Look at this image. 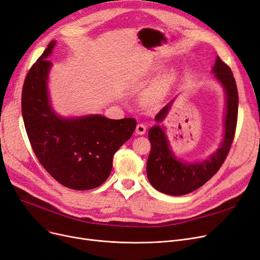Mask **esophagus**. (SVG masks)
Segmentation results:
<instances>
[{"label":"esophagus","instance_id":"obj_1","mask_svg":"<svg viewBox=\"0 0 260 260\" xmlns=\"http://www.w3.org/2000/svg\"><path fill=\"white\" fill-rule=\"evenodd\" d=\"M146 131H147V127H146L145 124H142V123L137 124L136 134H138V135H143V134L146 133Z\"/></svg>","mask_w":260,"mask_h":260}]
</instances>
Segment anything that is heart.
<instances>
[{
	"mask_svg": "<svg viewBox=\"0 0 260 260\" xmlns=\"http://www.w3.org/2000/svg\"><path fill=\"white\" fill-rule=\"evenodd\" d=\"M170 83V77L164 76L162 78H159L157 81L153 83L149 90L146 93V101L149 104H155L159 102L162 96H164L168 90V86Z\"/></svg>",
	"mask_w": 260,
	"mask_h": 260,
	"instance_id": "heart-1",
	"label": "heart"
}]
</instances>
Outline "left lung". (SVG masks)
Instances as JSON below:
<instances>
[{
	"instance_id": "obj_1",
	"label": "left lung",
	"mask_w": 260,
	"mask_h": 260,
	"mask_svg": "<svg viewBox=\"0 0 260 260\" xmlns=\"http://www.w3.org/2000/svg\"><path fill=\"white\" fill-rule=\"evenodd\" d=\"M214 77L223 85L226 93V112L224 119V137L219 148L207 159L198 162H184L175 156L169 146L166 133L159 125L149 129L151 152L147 162V176L152 186L161 193L181 196L203 186L212 178L228 154L235 137L239 96L234 74L219 56L212 69ZM171 101L155 117L156 122H162L167 115Z\"/></svg>"
}]
</instances>
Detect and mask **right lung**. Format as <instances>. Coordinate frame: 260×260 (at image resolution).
<instances>
[{"label": "right lung", "mask_w": 260, "mask_h": 260, "mask_svg": "<svg viewBox=\"0 0 260 260\" xmlns=\"http://www.w3.org/2000/svg\"><path fill=\"white\" fill-rule=\"evenodd\" d=\"M55 42L48 45L28 71L21 108L25 131L37 159L60 184L85 190L102 185L112 169V157L136 128L133 118L111 120L101 114L62 118L52 109L47 60Z\"/></svg>", "instance_id": "obj_1"}]
</instances>
